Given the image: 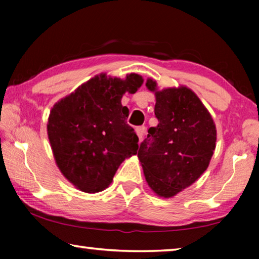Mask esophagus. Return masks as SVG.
<instances>
[{
  "label": "esophagus",
  "mask_w": 259,
  "mask_h": 259,
  "mask_svg": "<svg viewBox=\"0 0 259 259\" xmlns=\"http://www.w3.org/2000/svg\"><path fill=\"white\" fill-rule=\"evenodd\" d=\"M145 131H146V128L144 125H140V126H137V128H136V133H137V136H138V138H139V142L143 139Z\"/></svg>",
  "instance_id": "obj_1"
}]
</instances>
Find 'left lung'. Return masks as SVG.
I'll list each match as a JSON object with an SVG mask.
<instances>
[{
  "instance_id": "obj_1",
  "label": "left lung",
  "mask_w": 259,
  "mask_h": 259,
  "mask_svg": "<svg viewBox=\"0 0 259 259\" xmlns=\"http://www.w3.org/2000/svg\"><path fill=\"white\" fill-rule=\"evenodd\" d=\"M146 87L155 91L156 83ZM156 126L148 129L138 157L148 185L157 195L171 198L194 183L216 147V126L207 108L186 87L156 91Z\"/></svg>"
}]
</instances>
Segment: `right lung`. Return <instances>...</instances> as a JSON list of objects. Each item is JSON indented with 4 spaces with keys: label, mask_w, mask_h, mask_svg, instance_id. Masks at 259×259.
Listing matches in <instances>:
<instances>
[{
    "label": "right lung",
    "mask_w": 259,
    "mask_h": 259,
    "mask_svg": "<svg viewBox=\"0 0 259 259\" xmlns=\"http://www.w3.org/2000/svg\"><path fill=\"white\" fill-rule=\"evenodd\" d=\"M142 84L137 74L124 81L102 74L51 109L48 136L57 165L78 190H105L125 157L137 153L138 137L126 123L129 109L122 106L121 98Z\"/></svg>",
    "instance_id": "1"
}]
</instances>
